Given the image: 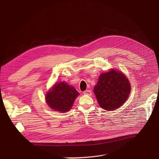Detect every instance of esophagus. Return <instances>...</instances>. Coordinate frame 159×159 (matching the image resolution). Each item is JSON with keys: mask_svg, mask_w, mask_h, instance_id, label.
I'll return each instance as SVG.
<instances>
[{"mask_svg": "<svg viewBox=\"0 0 159 159\" xmlns=\"http://www.w3.org/2000/svg\"><path fill=\"white\" fill-rule=\"evenodd\" d=\"M83 93H84V95H91V90L88 89V90L84 91V92H83Z\"/></svg>", "mask_w": 159, "mask_h": 159, "instance_id": "esophagus-1", "label": "esophagus"}]
</instances>
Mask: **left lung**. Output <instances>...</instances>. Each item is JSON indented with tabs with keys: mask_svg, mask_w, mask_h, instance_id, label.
Listing matches in <instances>:
<instances>
[{
	"mask_svg": "<svg viewBox=\"0 0 159 159\" xmlns=\"http://www.w3.org/2000/svg\"><path fill=\"white\" fill-rule=\"evenodd\" d=\"M93 92L102 109L115 110L128 100L131 92L130 82L120 70L111 69L100 75Z\"/></svg>",
	"mask_w": 159,
	"mask_h": 159,
	"instance_id": "8db88e82",
	"label": "left lung"
}]
</instances>
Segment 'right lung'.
Here are the masks:
<instances>
[{"label":"right lung","mask_w":159,"mask_h":159,"mask_svg":"<svg viewBox=\"0 0 159 159\" xmlns=\"http://www.w3.org/2000/svg\"><path fill=\"white\" fill-rule=\"evenodd\" d=\"M79 93L73 86L62 81L48 90L45 95L46 102L52 110L66 113L70 111Z\"/></svg>","instance_id":"right-lung-1"}]
</instances>
